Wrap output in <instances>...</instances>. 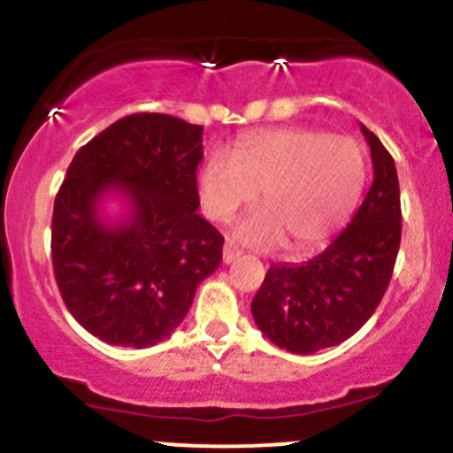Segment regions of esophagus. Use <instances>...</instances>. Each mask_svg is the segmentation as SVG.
I'll return each instance as SVG.
<instances>
[{
  "instance_id": "34e87169",
  "label": "esophagus",
  "mask_w": 453,
  "mask_h": 453,
  "mask_svg": "<svg viewBox=\"0 0 453 453\" xmlns=\"http://www.w3.org/2000/svg\"><path fill=\"white\" fill-rule=\"evenodd\" d=\"M239 256H241V250L239 248H234V245H232V243L223 245V263H226V265L234 263V260L239 258Z\"/></svg>"
}]
</instances>
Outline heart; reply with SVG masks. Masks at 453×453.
<instances>
[{
    "label": "heart",
    "instance_id": "b5f03b06",
    "mask_svg": "<svg viewBox=\"0 0 453 453\" xmlns=\"http://www.w3.org/2000/svg\"><path fill=\"white\" fill-rule=\"evenodd\" d=\"M368 164L353 138L307 127L260 129L212 150L197 175L205 217L227 221L256 199L263 210L239 221L232 234L254 248L282 241L307 250L335 234L364 193Z\"/></svg>",
    "mask_w": 453,
    "mask_h": 453
}]
</instances>
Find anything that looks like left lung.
Instances as JSON below:
<instances>
[{
  "instance_id": "8db88e82",
  "label": "left lung",
  "mask_w": 453,
  "mask_h": 453,
  "mask_svg": "<svg viewBox=\"0 0 453 453\" xmlns=\"http://www.w3.org/2000/svg\"><path fill=\"white\" fill-rule=\"evenodd\" d=\"M372 186L346 230L304 263H272L252 300L256 326L278 349L311 355L359 331L381 303L401 243L399 177L381 140L362 125Z\"/></svg>"
}]
</instances>
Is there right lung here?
I'll return each mask as SVG.
<instances>
[{
  "instance_id": "add662e5",
  "label": "right lung",
  "mask_w": 453,
  "mask_h": 453,
  "mask_svg": "<svg viewBox=\"0 0 453 453\" xmlns=\"http://www.w3.org/2000/svg\"><path fill=\"white\" fill-rule=\"evenodd\" d=\"M203 127L134 113L72 159L54 201L52 267L76 322L113 346L146 349L181 324L223 236L199 217ZM118 196V219L102 205Z\"/></svg>"
}]
</instances>
